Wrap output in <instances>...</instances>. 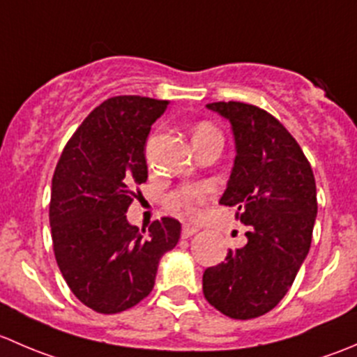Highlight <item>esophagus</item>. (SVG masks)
<instances>
[{"instance_id": "obj_1", "label": "esophagus", "mask_w": 357, "mask_h": 357, "mask_svg": "<svg viewBox=\"0 0 357 357\" xmlns=\"http://www.w3.org/2000/svg\"><path fill=\"white\" fill-rule=\"evenodd\" d=\"M195 233H199V228H197V226H183L181 236L183 238H190V236H193Z\"/></svg>"}]
</instances>
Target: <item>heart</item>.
Returning a JSON list of instances; mask_svg holds the SVG:
<instances>
[{
    "label": "heart",
    "instance_id": "obj_1",
    "mask_svg": "<svg viewBox=\"0 0 357 357\" xmlns=\"http://www.w3.org/2000/svg\"><path fill=\"white\" fill-rule=\"evenodd\" d=\"M214 132H218L214 126L207 124V122H202V124L197 126L195 131H193V139L202 138V136L214 135ZM204 200L205 190L202 186H186V188L172 193L171 199H169V204L174 208H178V211H186L190 214H193L197 211V207L204 204Z\"/></svg>",
    "mask_w": 357,
    "mask_h": 357
}]
</instances>
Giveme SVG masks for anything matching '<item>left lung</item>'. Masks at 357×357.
I'll return each instance as SVG.
<instances>
[{"instance_id": "obj_1", "label": "left lung", "mask_w": 357, "mask_h": 357, "mask_svg": "<svg viewBox=\"0 0 357 357\" xmlns=\"http://www.w3.org/2000/svg\"><path fill=\"white\" fill-rule=\"evenodd\" d=\"M231 124L235 162L219 204L235 207L247 243L202 278L208 304L235 319L271 311L289 291L311 247L318 202L307 158L268 112L240 102L208 103Z\"/></svg>"}]
</instances>
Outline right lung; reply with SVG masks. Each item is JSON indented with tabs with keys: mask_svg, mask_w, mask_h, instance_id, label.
Listing matches in <instances>:
<instances>
[{
	"mask_svg": "<svg viewBox=\"0 0 357 357\" xmlns=\"http://www.w3.org/2000/svg\"><path fill=\"white\" fill-rule=\"evenodd\" d=\"M165 100L115 96L96 107L63 149L52 179L50 226L56 264L84 305L115 314L155 285L158 262L179 242L172 218L149 229L126 218L149 178L145 143Z\"/></svg>",
	"mask_w": 357,
	"mask_h": 357,
	"instance_id": "right-lung-1",
	"label": "right lung"
}]
</instances>
